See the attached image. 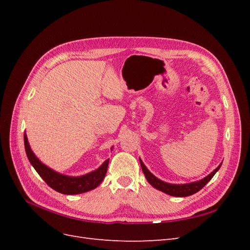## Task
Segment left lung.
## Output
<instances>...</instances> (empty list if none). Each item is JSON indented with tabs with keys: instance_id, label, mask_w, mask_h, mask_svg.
<instances>
[{
	"instance_id": "1",
	"label": "left lung",
	"mask_w": 250,
	"mask_h": 250,
	"mask_svg": "<svg viewBox=\"0 0 250 250\" xmlns=\"http://www.w3.org/2000/svg\"><path fill=\"white\" fill-rule=\"evenodd\" d=\"M140 163H141L142 170H143L144 174H145L148 183L151 186L166 194L171 195V196H175V197H187V196H190V195L197 193L208 183L211 178H213L216 172L221 167V165H220L218 168H216L213 172H211L209 175H208L207 177H204L203 179H201L199 181H195V183L187 184V185H172V184L164 183V181L156 178L154 175H152V174L149 172V170L145 167V165L143 164V162L141 160H140Z\"/></svg>"
}]
</instances>
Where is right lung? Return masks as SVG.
I'll list each match as a JSON object with an SVG mask.
<instances>
[{"instance_id": "1", "label": "right lung", "mask_w": 250, "mask_h": 250, "mask_svg": "<svg viewBox=\"0 0 250 250\" xmlns=\"http://www.w3.org/2000/svg\"><path fill=\"white\" fill-rule=\"evenodd\" d=\"M24 143L29 162L31 163L36 172L40 174V176L46 181V184L50 188H52L53 190L59 193L65 195H74L90 191L99 186L102 183L105 175H106L109 160L105 161L99 169H97L94 172H90L86 174V175L79 177H70L62 175V174H59L51 170L47 166H44L40 162L39 158L34 155L31 148L29 146L26 133L24 134Z\"/></svg>"}]
</instances>
